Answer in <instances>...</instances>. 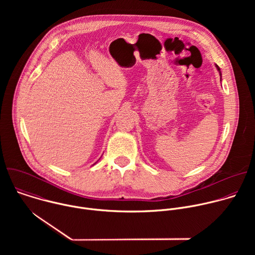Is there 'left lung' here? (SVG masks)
Instances as JSON below:
<instances>
[{"mask_svg": "<svg viewBox=\"0 0 255 255\" xmlns=\"http://www.w3.org/2000/svg\"><path fill=\"white\" fill-rule=\"evenodd\" d=\"M217 66V68H218V70H219L220 71V68H219V66H218V65H216ZM220 75H221V72H220Z\"/></svg>", "mask_w": 255, "mask_h": 255, "instance_id": "left-lung-1", "label": "left lung"}]
</instances>
